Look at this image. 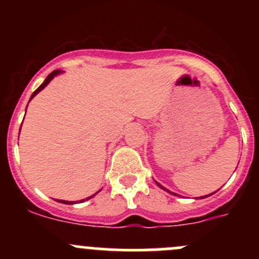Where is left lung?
Returning <instances> with one entry per match:
<instances>
[{"label": "left lung", "instance_id": "1", "mask_svg": "<svg viewBox=\"0 0 259 259\" xmlns=\"http://www.w3.org/2000/svg\"><path fill=\"white\" fill-rule=\"evenodd\" d=\"M155 183H156V182H155ZM156 185H158V187H159V188H161V189H163V190H165V192L170 193V194H173V195H178V194H176V193H171V192H169V190H168V189H166V188H164V187H163V185H161V184H159V183H156ZM214 193H215V192H214ZM214 193H211V194H214ZM211 194H208V195H204V197H200V198H197V199H203V198H207V197H209V195H211Z\"/></svg>", "mask_w": 259, "mask_h": 259}]
</instances>
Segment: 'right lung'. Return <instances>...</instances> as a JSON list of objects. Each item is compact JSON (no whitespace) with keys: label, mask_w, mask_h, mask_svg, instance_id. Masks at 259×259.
<instances>
[{"label":"right lung","mask_w":259,"mask_h":259,"mask_svg":"<svg viewBox=\"0 0 259 259\" xmlns=\"http://www.w3.org/2000/svg\"><path fill=\"white\" fill-rule=\"evenodd\" d=\"M61 72H62L61 70H55V71H52L51 74H50L49 76L46 77L45 81H44V82L41 83V85L38 86V88L36 89L35 91H33V94H32V95H31V99H30V100H32V99L35 98V96L37 95V94L40 93L41 90H42V89H45L46 86L49 85V83H50V81H51L52 79H54L55 76H57V75H59V74H61ZM20 130H21V127H20ZM100 190H101V189H100ZM100 190H99V192H100ZM99 192H98V193H99ZM98 193H95V194H94V195H91V197H88V198H86V199H81V200H79V202H67V200H59V199H57V202H59V203H64V204H76V203H82V202H85V200H89V199H91V198H93V197H95V195L98 194Z\"/></svg>","instance_id":"obj_1"}]
</instances>
